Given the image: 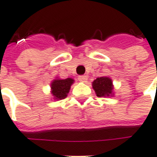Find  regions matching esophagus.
Masks as SVG:
<instances>
[{"instance_id":"obj_1","label":"esophagus","mask_w":157,"mask_h":157,"mask_svg":"<svg viewBox=\"0 0 157 157\" xmlns=\"http://www.w3.org/2000/svg\"><path fill=\"white\" fill-rule=\"evenodd\" d=\"M87 79H88V77L86 76V75H81V76L78 77V80L80 81V82H83V83L86 82Z\"/></svg>"}]
</instances>
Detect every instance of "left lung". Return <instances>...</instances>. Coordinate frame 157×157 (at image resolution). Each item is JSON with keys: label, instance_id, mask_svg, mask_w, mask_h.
Returning a JSON list of instances; mask_svg holds the SVG:
<instances>
[{"label": "left lung", "instance_id": "1", "mask_svg": "<svg viewBox=\"0 0 157 157\" xmlns=\"http://www.w3.org/2000/svg\"><path fill=\"white\" fill-rule=\"evenodd\" d=\"M92 88L98 97H113V85L109 77H100L92 82Z\"/></svg>", "mask_w": 157, "mask_h": 157}]
</instances>
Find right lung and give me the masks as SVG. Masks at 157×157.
<instances>
[{"mask_svg": "<svg viewBox=\"0 0 157 157\" xmlns=\"http://www.w3.org/2000/svg\"><path fill=\"white\" fill-rule=\"evenodd\" d=\"M73 83L74 79H72V78L62 79L57 77L50 84V92L53 97L52 98H54V100L56 101L66 98L67 97V94L70 91L71 86Z\"/></svg>", "mask_w": 157, "mask_h": 157, "instance_id": "obj_1", "label": "right lung"}]
</instances>
